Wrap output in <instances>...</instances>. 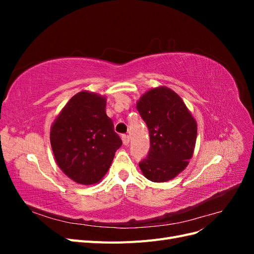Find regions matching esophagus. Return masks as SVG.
Returning a JSON list of instances; mask_svg holds the SVG:
<instances>
[{"mask_svg": "<svg viewBox=\"0 0 254 254\" xmlns=\"http://www.w3.org/2000/svg\"><path fill=\"white\" fill-rule=\"evenodd\" d=\"M122 141H123V144L127 146L129 144V142H130V137L128 135H126V134H123L122 135Z\"/></svg>", "mask_w": 254, "mask_h": 254, "instance_id": "obj_1", "label": "esophagus"}]
</instances>
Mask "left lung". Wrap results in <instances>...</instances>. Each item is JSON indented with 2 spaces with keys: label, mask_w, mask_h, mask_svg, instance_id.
<instances>
[{
  "label": "left lung",
  "mask_w": 254,
  "mask_h": 254,
  "mask_svg": "<svg viewBox=\"0 0 254 254\" xmlns=\"http://www.w3.org/2000/svg\"><path fill=\"white\" fill-rule=\"evenodd\" d=\"M149 131L148 156L139 163L145 178L166 182L186 170L194 155L197 123L182 98L172 89H149L136 102Z\"/></svg>",
  "instance_id": "left-lung-1"
}]
</instances>
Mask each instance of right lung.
Masks as SVG:
<instances>
[{
	"instance_id": "add662e5",
	"label": "right lung",
	"mask_w": 254,
	"mask_h": 254,
	"mask_svg": "<svg viewBox=\"0 0 254 254\" xmlns=\"http://www.w3.org/2000/svg\"><path fill=\"white\" fill-rule=\"evenodd\" d=\"M107 99L80 91L66 103L51 127L50 140L56 163L74 182H101L122 140L106 113Z\"/></svg>"
}]
</instances>
